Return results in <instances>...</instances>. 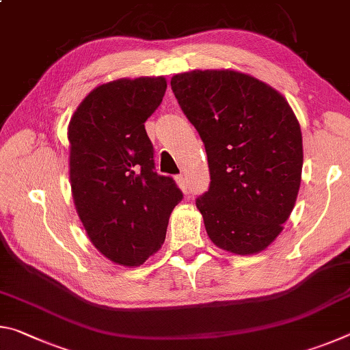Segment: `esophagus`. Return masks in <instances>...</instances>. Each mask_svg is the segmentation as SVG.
Segmentation results:
<instances>
[{
  "instance_id": "34e87169",
  "label": "esophagus",
  "mask_w": 350,
  "mask_h": 350,
  "mask_svg": "<svg viewBox=\"0 0 350 350\" xmlns=\"http://www.w3.org/2000/svg\"><path fill=\"white\" fill-rule=\"evenodd\" d=\"M176 182H177V185H179V188L182 189L183 193L188 191V179H187V176H183V174L176 176Z\"/></svg>"
}]
</instances>
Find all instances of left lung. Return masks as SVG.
<instances>
[{"label":"left lung","mask_w":350,"mask_h":350,"mask_svg":"<svg viewBox=\"0 0 350 350\" xmlns=\"http://www.w3.org/2000/svg\"><path fill=\"white\" fill-rule=\"evenodd\" d=\"M183 114L202 139L210 188L196 199L219 248L253 254L282 232L299 191L303 135L287 100L236 70H191L171 79Z\"/></svg>","instance_id":"8db88e82"}]
</instances>
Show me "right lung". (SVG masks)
I'll return each instance as SVG.
<instances>
[{
	"label": "right lung",
	"mask_w": 350,
	"mask_h": 350,
	"mask_svg": "<svg viewBox=\"0 0 350 350\" xmlns=\"http://www.w3.org/2000/svg\"><path fill=\"white\" fill-rule=\"evenodd\" d=\"M167 91L163 77L120 79L97 86L68 126L69 179L80 221L97 250L135 267L162 247L183 194L154 167L145 122Z\"/></svg>",
	"instance_id": "add662e5"
}]
</instances>
